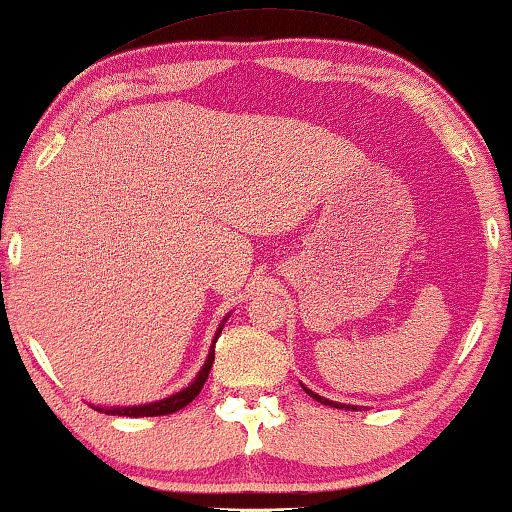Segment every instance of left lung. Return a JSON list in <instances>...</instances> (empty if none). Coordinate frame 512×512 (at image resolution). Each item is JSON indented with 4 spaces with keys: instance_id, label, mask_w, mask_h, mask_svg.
I'll return each instance as SVG.
<instances>
[{
    "instance_id": "obj_1",
    "label": "left lung",
    "mask_w": 512,
    "mask_h": 512,
    "mask_svg": "<svg viewBox=\"0 0 512 512\" xmlns=\"http://www.w3.org/2000/svg\"><path fill=\"white\" fill-rule=\"evenodd\" d=\"M307 390V388H305ZM311 397L316 399V402H321V404H325V406H335V409H346V411H358V406H351V404H335V402H330V399H325V397H321V395H316V392H311V390H307Z\"/></svg>"
}]
</instances>
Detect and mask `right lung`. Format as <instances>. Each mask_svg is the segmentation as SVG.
Instances as JSON below:
<instances>
[{
  "instance_id": "obj_1",
  "label": "right lung",
  "mask_w": 512,
  "mask_h": 512,
  "mask_svg": "<svg viewBox=\"0 0 512 512\" xmlns=\"http://www.w3.org/2000/svg\"><path fill=\"white\" fill-rule=\"evenodd\" d=\"M221 328H224V325H219L217 337H214V344H217V339L221 335ZM214 344L210 348V355H207L203 369L196 376V381L191 383L189 388H184V390L177 392V395L168 397V399H161V402H154V404L127 406V409H108V411L106 409H99V411L108 413V416H129V418H140V416H143V418H147V416H168V413H175V411L184 409V406H187L189 402H194L198 392L203 390V383L207 381V376H210V369H212V362H214Z\"/></svg>"
}]
</instances>
